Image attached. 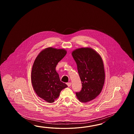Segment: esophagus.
<instances>
[{
	"mask_svg": "<svg viewBox=\"0 0 134 134\" xmlns=\"http://www.w3.org/2000/svg\"><path fill=\"white\" fill-rule=\"evenodd\" d=\"M66 84L68 85V87H70L71 85V82H68L67 83H66Z\"/></svg>",
	"mask_w": 134,
	"mask_h": 134,
	"instance_id": "1",
	"label": "esophagus"
}]
</instances>
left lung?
<instances>
[{"label":"left lung","mask_w":134,"mask_h":134,"mask_svg":"<svg viewBox=\"0 0 134 134\" xmlns=\"http://www.w3.org/2000/svg\"><path fill=\"white\" fill-rule=\"evenodd\" d=\"M77 65L81 83V91L76 92L78 100L87 103L94 100L102 91L105 80L103 59L93 49L83 47L72 53Z\"/></svg>","instance_id":"1"}]
</instances>
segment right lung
<instances>
[{
  "instance_id": "obj_1",
  "label": "right lung",
  "mask_w": 134,
  "mask_h": 134,
  "mask_svg": "<svg viewBox=\"0 0 134 134\" xmlns=\"http://www.w3.org/2000/svg\"><path fill=\"white\" fill-rule=\"evenodd\" d=\"M66 51L48 47L43 49L34 60L31 73V83L37 95L49 103H54L61 91L68 85L61 81L55 70L58 63Z\"/></svg>"
}]
</instances>
